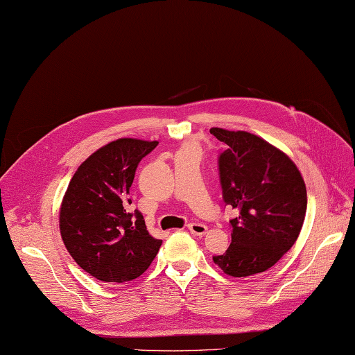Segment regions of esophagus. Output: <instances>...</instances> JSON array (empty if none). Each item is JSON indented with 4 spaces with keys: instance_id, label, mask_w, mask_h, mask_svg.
I'll return each instance as SVG.
<instances>
[{
    "instance_id": "34e87169",
    "label": "esophagus",
    "mask_w": 355,
    "mask_h": 355,
    "mask_svg": "<svg viewBox=\"0 0 355 355\" xmlns=\"http://www.w3.org/2000/svg\"><path fill=\"white\" fill-rule=\"evenodd\" d=\"M187 230L193 235H198V237H202V235H205L208 232V228L202 223H189Z\"/></svg>"
}]
</instances>
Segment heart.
<instances>
[{
    "label": "heart",
    "instance_id": "heart-1",
    "mask_svg": "<svg viewBox=\"0 0 355 355\" xmlns=\"http://www.w3.org/2000/svg\"><path fill=\"white\" fill-rule=\"evenodd\" d=\"M186 148H190V147H186Z\"/></svg>",
    "mask_w": 355,
    "mask_h": 355
}]
</instances>
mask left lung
Segmentation results:
<instances>
[{
    "label": "left lung",
    "instance_id": "1",
    "mask_svg": "<svg viewBox=\"0 0 355 355\" xmlns=\"http://www.w3.org/2000/svg\"><path fill=\"white\" fill-rule=\"evenodd\" d=\"M228 145L219 156L223 201L237 208L230 220L232 241L213 261L232 277L271 268L294 246L302 231L307 193L302 174L285 153L249 132L213 127Z\"/></svg>",
    "mask_w": 355,
    "mask_h": 355
}]
</instances>
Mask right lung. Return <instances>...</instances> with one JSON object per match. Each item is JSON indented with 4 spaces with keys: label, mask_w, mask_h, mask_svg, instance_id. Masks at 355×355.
<instances>
[{
    "label": "right lung",
    "mask_w": 355,
    "mask_h": 355,
    "mask_svg": "<svg viewBox=\"0 0 355 355\" xmlns=\"http://www.w3.org/2000/svg\"><path fill=\"white\" fill-rule=\"evenodd\" d=\"M157 141L121 138L98 148L71 177L60 208L64 246L88 275L123 284L139 277L162 246L141 211H129L139 162Z\"/></svg>",
    "instance_id": "obj_1"
}]
</instances>
